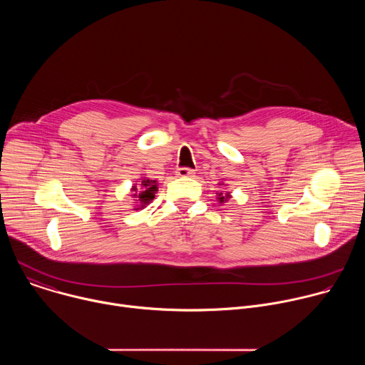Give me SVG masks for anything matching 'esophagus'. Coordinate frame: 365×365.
Segmentation results:
<instances>
[{"instance_id":"1","label":"esophagus","mask_w":365,"mask_h":365,"mask_svg":"<svg viewBox=\"0 0 365 365\" xmlns=\"http://www.w3.org/2000/svg\"><path fill=\"white\" fill-rule=\"evenodd\" d=\"M176 175H178L179 178H190V176L195 175V172H193L192 169H189V168H179V169L176 170Z\"/></svg>"}]
</instances>
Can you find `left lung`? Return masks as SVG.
I'll return each instance as SVG.
<instances>
[{"label":"left lung","mask_w":365,"mask_h":365,"mask_svg":"<svg viewBox=\"0 0 365 365\" xmlns=\"http://www.w3.org/2000/svg\"><path fill=\"white\" fill-rule=\"evenodd\" d=\"M230 197H231L230 192H227L225 195H222V192H221V193H218V200H220V203H225Z\"/></svg>","instance_id":"1"}]
</instances>
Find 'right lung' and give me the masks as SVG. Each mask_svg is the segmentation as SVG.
I'll use <instances>...</instances> for the list:
<instances>
[{"mask_svg": "<svg viewBox=\"0 0 365 365\" xmlns=\"http://www.w3.org/2000/svg\"><path fill=\"white\" fill-rule=\"evenodd\" d=\"M131 192H133V197H135V203H137V207H134V210H143V207H145V205H148L154 196H155V192H158V180H153V179H147V178H143L140 179V183L137 186V183L131 187Z\"/></svg>", "mask_w": 365, "mask_h": 365, "instance_id": "right-lung-1", "label": "right lung"}]
</instances>
